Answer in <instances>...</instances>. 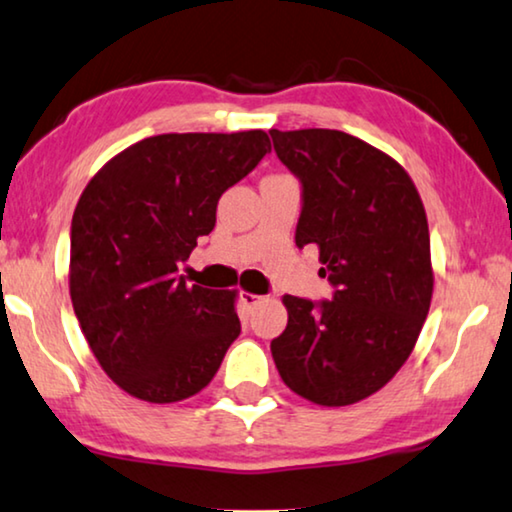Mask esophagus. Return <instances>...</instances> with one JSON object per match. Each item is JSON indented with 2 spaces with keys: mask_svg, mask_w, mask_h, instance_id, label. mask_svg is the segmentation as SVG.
Wrapping results in <instances>:
<instances>
[{
  "mask_svg": "<svg viewBox=\"0 0 512 512\" xmlns=\"http://www.w3.org/2000/svg\"><path fill=\"white\" fill-rule=\"evenodd\" d=\"M259 301H262V297H257V294H250V292H241V304L243 306H248V308H253V306H257Z\"/></svg>",
  "mask_w": 512,
  "mask_h": 512,
  "instance_id": "34e87169",
  "label": "esophagus"
}]
</instances>
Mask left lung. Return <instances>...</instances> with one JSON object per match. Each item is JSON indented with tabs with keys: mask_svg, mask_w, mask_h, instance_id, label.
I'll use <instances>...</instances> for the list:
<instances>
[{
	"mask_svg": "<svg viewBox=\"0 0 512 512\" xmlns=\"http://www.w3.org/2000/svg\"><path fill=\"white\" fill-rule=\"evenodd\" d=\"M299 178V248L320 250L334 294H285L287 327L271 341L283 383L320 406H350L394 378L427 320L434 273L422 199L401 164L338 129H271Z\"/></svg>",
	"mask_w": 512,
	"mask_h": 512,
	"instance_id": "obj_1",
	"label": "left lung"
}]
</instances>
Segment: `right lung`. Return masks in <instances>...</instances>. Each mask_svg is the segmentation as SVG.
<instances>
[{
	"mask_svg": "<svg viewBox=\"0 0 512 512\" xmlns=\"http://www.w3.org/2000/svg\"><path fill=\"white\" fill-rule=\"evenodd\" d=\"M266 153L262 129L148 136L78 199L71 304L106 376L132 397L174 403L201 392L241 334L236 292L187 287L178 266L213 232L222 192Z\"/></svg>",
	"mask_w": 512,
	"mask_h": 512,
	"instance_id": "1",
	"label": "right lung"
}]
</instances>
